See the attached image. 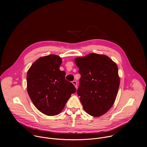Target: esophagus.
Here are the masks:
<instances>
[{"label":"esophagus","mask_w":147,"mask_h":147,"mask_svg":"<svg viewBox=\"0 0 147 147\" xmlns=\"http://www.w3.org/2000/svg\"><path fill=\"white\" fill-rule=\"evenodd\" d=\"M72 84L75 85V86L76 87V88H77V82H76V81L74 80V81L72 82Z\"/></svg>","instance_id":"esophagus-1"}]
</instances>
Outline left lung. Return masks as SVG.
Returning a JSON list of instances; mask_svg holds the SVG:
<instances>
[{"instance_id": "left-lung-1", "label": "left lung", "mask_w": 147, "mask_h": 147, "mask_svg": "<svg viewBox=\"0 0 147 147\" xmlns=\"http://www.w3.org/2000/svg\"><path fill=\"white\" fill-rule=\"evenodd\" d=\"M81 75L77 91L84 110L98 117L114 104L120 84L117 64L105 55L91 53L75 58Z\"/></svg>"}]
</instances>
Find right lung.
Masks as SVG:
<instances>
[{
    "label": "right lung",
    "mask_w": 147,
    "mask_h": 147,
    "mask_svg": "<svg viewBox=\"0 0 147 147\" xmlns=\"http://www.w3.org/2000/svg\"><path fill=\"white\" fill-rule=\"evenodd\" d=\"M62 61L54 54L42 57L32 64L26 75L30 98L40 111L49 116L59 114L76 90L65 79V72L59 69Z\"/></svg>",
    "instance_id": "obj_1"
}]
</instances>
